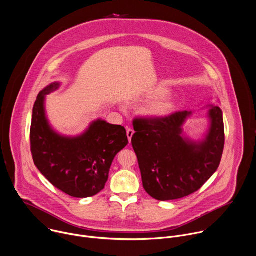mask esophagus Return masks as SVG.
Returning a JSON list of instances; mask_svg holds the SVG:
<instances>
[{
  "label": "esophagus",
  "mask_w": 256,
  "mask_h": 256,
  "mask_svg": "<svg viewBox=\"0 0 256 256\" xmlns=\"http://www.w3.org/2000/svg\"><path fill=\"white\" fill-rule=\"evenodd\" d=\"M134 130H132V128H128V130H126V136H128V142H132V136H134Z\"/></svg>",
  "instance_id": "obj_1"
}]
</instances>
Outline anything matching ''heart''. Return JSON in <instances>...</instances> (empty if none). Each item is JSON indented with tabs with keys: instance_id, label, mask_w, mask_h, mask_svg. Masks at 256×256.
Here are the masks:
<instances>
[{
	"instance_id": "heart-1",
	"label": "heart",
	"mask_w": 256,
	"mask_h": 256,
	"mask_svg": "<svg viewBox=\"0 0 256 256\" xmlns=\"http://www.w3.org/2000/svg\"><path fill=\"white\" fill-rule=\"evenodd\" d=\"M167 92L168 90L163 87L153 90L151 93L153 98L144 106L142 114L153 120H160L170 116L175 108V100Z\"/></svg>"
}]
</instances>
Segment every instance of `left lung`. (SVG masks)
Segmentation results:
<instances>
[{
    "label": "left lung",
    "mask_w": 256,
    "mask_h": 256,
    "mask_svg": "<svg viewBox=\"0 0 256 256\" xmlns=\"http://www.w3.org/2000/svg\"><path fill=\"white\" fill-rule=\"evenodd\" d=\"M208 112L210 126L202 140L184 136L182 126L192 112L164 118H136L132 144L138 157L142 186L153 198L172 200L198 190L220 165L225 132L218 106Z\"/></svg>",
    "instance_id": "1"
}]
</instances>
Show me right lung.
Wrapping results in <instances>:
<instances>
[{
	"label": "right lung",
	"instance_id": "add662e5",
	"mask_svg": "<svg viewBox=\"0 0 256 256\" xmlns=\"http://www.w3.org/2000/svg\"><path fill=\"white\" fill-rule=\"evenodd\" d=\"M60 85L54 82L46 87L34 103L30 128L32 158L54 188L72 198H90L104 188L114 157L128 142L126 130L97 120L80 136L58 134L48 120L44 101Z\"/></svg>",
	"mask_w": 256,
	"mask_h": 256
}]
</instances>
